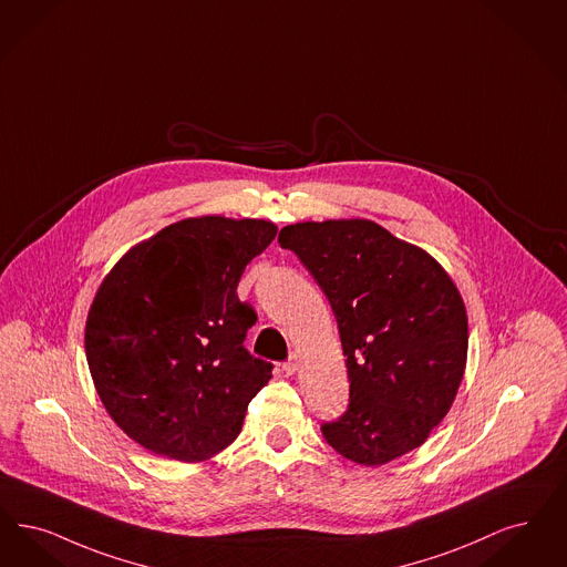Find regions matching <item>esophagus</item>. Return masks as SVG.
I'll return each mask as SVG.
<instances>
[{"label": "esophagus", "mask_w": 567, "mask_h": 567, "mask_svg": "<svg viewBox=\"0 0 567 567\" xmlns=\"http://www.w3.org/2000/svg\"><path fill=\"white\" fill-rule=\"evenodd\" d=\"M297 367H299V357L293 352V354L282 363V371H285L287 375H293L295 371H297Z\"/></svg>", "instance_id": "1"}]
</instances>
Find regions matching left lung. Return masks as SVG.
<instances>
[{"instance_id": "obj_1", "label": "left lung", "mask_w": 567, "mask_h": 567, "mask_svg": "<svg viewBox=\"0 0 567 567\" xmlns=\"http://www.w3.org/2000/svg\"><path fill=\"white\" fill-rule=\"evenodd\" d=\"M293 250L327 295L348 367V409L322 422L343 457L380 466L420 447L452 408L468 320L452 278L426 250L364 219L295 224Z\"/></svg>"}]
</instances>
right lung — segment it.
Wrapping results in <instances>:
<instances>
[{"label": "right lung", "mask_w": 567, "mask_h": 567, "mask_svg": "<svg viewBox=\"0 0 567 567\" xmlns=\"http://www.w3.org/2000/svg\"><path fill=\"white\" fill-rule=\"evenodd\" d=\"M274 236L264 219H183L105 276L86 359L107 413L145 450L200 462L238 436L274 364L245 348L257 315L236 287Z\"/></svg>", "instance_id": "1"}]
</instances>
